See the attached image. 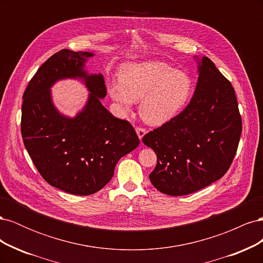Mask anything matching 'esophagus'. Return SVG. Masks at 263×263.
Here are the masks:
<instances>
[{"instance_id":"34e87169","label":"esophagus","mask_w":263,"mask_h":263,"mask_svg":"<svg viewBox=\"0 0 263 263\" xmlns=\"http://www.w3.org/2000/svg\"><path fill=\"white\" fill-rule=\"evenodd\" d=\"M136 133L138 135L139 139L141 140V138L144 137V135L146 134V129L144 128V127H140V126H136Z\"/></svg>"}]
</instances>
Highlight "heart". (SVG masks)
Masks as SVG:
<instances>
[{
    "label": "heart",
    "mask_w": 263,
    "mask_h": 263,
    "mask_svg": "<svg viewBox=\"0 0 263 263\" xmlns=\"http://www.w3.org/2000/svg\"><path fill=\"white\" fill-rule=\"evenodd\" d=\"M187 74L158 61L125 65L119 81L108 84V93L123 112L140 100L139 112L145 122L160 125L168 122L185 104L191 93Z\"/></svg>",
    "instance_id": "b5f03b06"
}]
</instances>
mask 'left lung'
Instances as JSON below:
<instances>
[{"label":"left lung","instance_id":"1","mask_svg":"<svg viewBox=\"0 0 263 263\" xmlns=\"http://www.w3.org/2000/svg\"><path fill=\"white\" fill-rule=\"evenodd\" d=\"M198 71L189 105L142 137L157 155L150 182L168 195L191 194L219 180L239 144L242 122L232 83L208 57Z\"/></svg>","mask_w":263,"mask_h":263}]
</instances>
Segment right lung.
Here are the masks:
<instances>
[{
  "label": "right lung",
  "instance_id": "add662e5",
  "mask_svg": "<svg viewBox=\"0 0 263 263\" xmlns=\"http://www.w3.org/2000/svg\"><path fill=\"white\" fill-rule=\"evenodd\" d=\"M92 55L68 49L55 52L39 67L23 94L21 132L30 159L47 183L74 195L104 187L119 159L139 145L132 124L102 105L104 78L83 70ZM65 77H83L91 92L76 119L60 116L51 102L49 87Z\"/></svg>",
  "mask_w": 263,
  "mask_h": 263
}]
</instances>
